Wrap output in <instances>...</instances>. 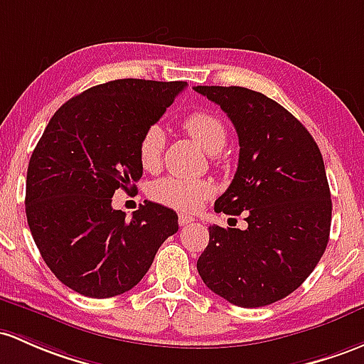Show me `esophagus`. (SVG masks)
I'll return each mask as SVG.
<instances>
[{
	"instance_id": "esophagus-1",
	"label": "esophagus",
	"mask_w": 364,
	"mask_h": 364,
	"mask_svg": "<svg viewBox=\"0 0 364 364\" xmlns=\"http://www.w3.org/2000/svg\"><path fill=\"white\" fill-rule=\"evenodd\" d=\"M193 222H194V217H191V215H186V213L178 215V224H181V225L193 224Z\"/></svg>"
}]
</instances>
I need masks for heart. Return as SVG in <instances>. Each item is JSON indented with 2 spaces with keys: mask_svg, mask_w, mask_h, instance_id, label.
<instances>
[{
  "mask_svg": "<svg viewBox=\"0 0 364 364\" xmlns=\"http://www.w3.org/2000/svg\"><path fill=\"white\" fill-rule=\"evenodd\" d=\"M182 128L210 152H220L228 144V128L220 118L205 111H194L182 119ZM166 136L159 124H151L139 139V161L144 170L154 171L161 166ZM213 194V183L205 178L170 177L159 178L149 187V196L159 205L193 212Z\"/></svg>",
  "mask_w": 364,
  "mask_h": 364,
  "instance_id": "heart-1",
  "label": "heart"
}]
</instances>
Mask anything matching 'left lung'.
Instances as JSON below:
<instances>
[{"mask_svg":"<svg viewBox=\"0 0 364 364\" xmlns=\"http://www.w3.org/2000/svg\"><path fill=\"white\" fill-rule=\"evenodd\" d=\"M220 105L240 139L232 182L215 212L246 213L248 228L210 225L198 272L213 293L262 307L295 291L326 250L331 198L321 151L283 105L243 87H194Z\"/></svg>","mask_w":364,"mask_h":364,"instance_id":"left-lung-1","label":"left lung"}]
</instances>
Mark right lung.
Segmentation results:
<instances>
[{"label":"right lung","mask_w":364,"mask_h":364,"mask_svg":"<svg viewBox=\"0 0 364 364\" xmlns=\"http://www.w3.org/2000/svg\"><path fill=\"white\" fill-rule=\"evenodd\" d=\"M186 81L114 80L73 97L31 156L26 215L43 260L65 287L92 299L132 290L178 230L173 210L146 201L130 220L112 208L142 177L139 139Z\"/></svg>","instance_id":"obj_1"}]
</instances>
